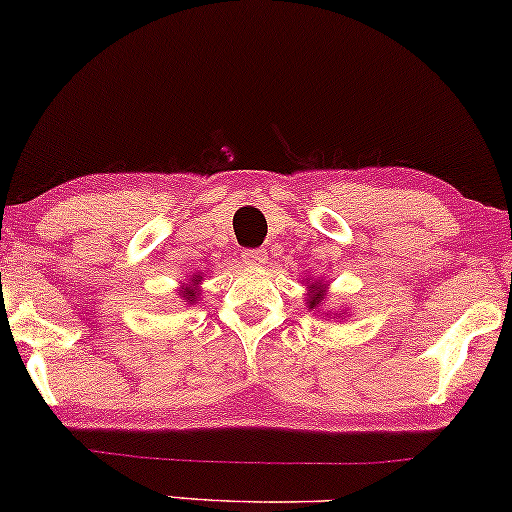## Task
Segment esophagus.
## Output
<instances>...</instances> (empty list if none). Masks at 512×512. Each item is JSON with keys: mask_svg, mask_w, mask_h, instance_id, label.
Returning <instances> with one entry per match:
<instances>
[{"mask_svg": "<svg viewBox=\"0 0 512 512\" xmlns=\"http://www.w3.org/2000/svg\"><path fill=\"white\" fill-rule=\"evenodd\" d=\"M242 263L249 265V268H261V265L268 263V251L265 249H242Z\"/></svg>", "mask_w": 512, "mask_h": 512, "instance_id": "1", "label": "esophagus"}]
</instances>
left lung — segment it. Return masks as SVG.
I'll return each mask as SVG.
<instances>
[{
	"label": "left lung",
	"mask_w": 512,
	"mask_h": 512,
	"mask_svg": "<svg viewBox=\"0 0 512 512\" xmlns=\"http://www.w3.org/2000/svg\"><path fill=\"white\" fill-rule=\"evenodd\" d=\"M324 296H327V287H324L322 282L308 284V308H310V310L320 308L322 301H324ZM336 317H338V315H336Z\"/></svg>",
	"instance_id": "8db88e82"
}]
</instances>
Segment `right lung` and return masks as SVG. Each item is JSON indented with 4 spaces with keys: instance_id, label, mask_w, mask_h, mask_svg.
I'll return each instance as SVG.
<instances>
[{
    "instance_id": "obj_1",
    "label": "right lung",
    "mask_w": 512,
    "mask_h": 512,
    "mask_svg": "<svg viewBox=\"0 0 512 512\" xmlns=\"http://www.w3.org/2000/svg\"><path fill=\"white\" fill-rule=\"evenodd\" d=\"M202 280V277L199 275H195V280H192V287H185V289H181V298L185 303H195L197 301V289H195V284Z\"/></svg>"
}]
</instances>
